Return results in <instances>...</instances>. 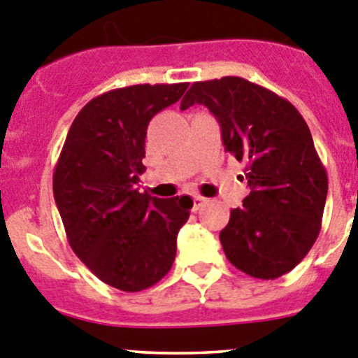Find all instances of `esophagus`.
<instances>
[{"label": "esophagus", "mask_w": 358, "mask_h": 358, "mask_svg": "<svg viewBox=\"0 0 358 358\" xmlns=\"http://www.w3.org/2000/svg\"><path fill=\"white\" fill-rule=\"evenodd\" d=\"M204 202H206V199L201 197V195H194V210H199V208L204 206Z\"/></svg>", "instance_id": "esophagus-1"}]
</instances>
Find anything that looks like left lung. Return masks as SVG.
Returning <instances> with one entry per match:
<instances>
[{"instance_id": "1", "label": "left lung", "mask_w": 358, "mask_h": 358, "mask_svg": "<svg viewBox=\"0 0 358 358\" xmlns=\"http://www.w3.org/2000/svg\"><path fill=\"white\" fill-rule=\"evenodd\" d=\"M194 103L218 120L226 152L245 163L251 188L220 231L226 258L260 280L290 273L317 240L328 194L308 125L289 100L240 77L195 82L181 109Z\"/></svg>"}]
</instances>
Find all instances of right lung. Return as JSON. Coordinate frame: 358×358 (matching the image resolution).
<instances>
[{"instance_id":"add662e5","label":"right lung","mask_w":358,"mask_h":358,"mask_svg":"<svg viewBox=\"0 0 358 358\" xmlns=\"http://www.w3.org/2000/svg\"><path fill=\"white\" fill-rule=\"evenodd\" d=\"M186 87L138 84L93 98L73 120L53 172V197L73 252L123 292L166 276L177 233L194 206L188 195L157 199L138 189L148 122Z\"/></svg>"}]
</instances>
